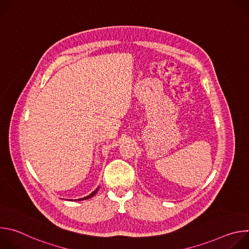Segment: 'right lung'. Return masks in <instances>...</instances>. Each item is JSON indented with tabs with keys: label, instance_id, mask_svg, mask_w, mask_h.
I'll return each mask as SVG.
<instances>
[{
	"label": "right lung",
	"instance_id": "add662e5",
	"mask_svg": "<svg viewBox=\"0 0 249 249\" xmlns=\"http://www.w3.org/2000/svg\"><path fill=\"white\" fill-rule=\"evenodd\" d=\"M98 188H99V186L93 191V192H91L89 195H88V196H86V197H84V198H80V199H77V201H83V200H87V199H89V198H91V197H93L96 193H97V191H98ZM71 201H73V200H71Z\"/></svg>",
	"mask_w": 249,
	"mask_h": 249
}]
</instances>
